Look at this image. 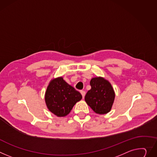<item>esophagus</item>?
<instances>
[{"mask_svg": "<svg viewBox=\"0 0 157 157\" xmlns=\"http://www.w3.org/2000/svg\"><path fill=\"white\" fill-rule=\"evenodd\" d=\"M80 93H81V94H82V98H84V96H85V94H86V92H85V91H83V90H81V91H80Z\"/></svg>", "mask_w": 157, "mask_h": 157, "instance_id": "34e87169", "label": "esophagus"}]
</instances>
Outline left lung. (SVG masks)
I'll return each instance as SVG.
<instances>
[{
    "instance_id": "8db88e82",
    "label": "left lung",
    "mask_w": 157,
    "mask_h": 157,
    "mask_svg": "<svg viewBox=\"0 0 157 157\" xmlns=\"http://www.w3.org/2000/svg\"><path fill=\"white\" fill-rule=\"evenodd\" d=\"M90 85L91 88L85 96V101L99 115L109 113L115 98V91L109 81L103 77L97 76L91 79Z\"/></svg>"
}]
</instances>
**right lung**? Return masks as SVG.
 <instances>
[{
    "instance_id": "1",
    "label": "right lung",
    "mask_w": 157,
    "mask_h": 157,
    "mask_svg": "<svg viewBox=\"0 0 157 157\" xmlns=\"http://www.w3.org/2000/svg\"><path fill=\"white\" fill-rule=\"evenodd\" d=\"M81 99V93L67 83L63 77L52 79L45 93L47 108L58 117L67 116Z\"/></svg>"
}]
</instances>
